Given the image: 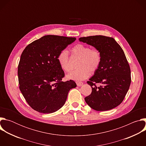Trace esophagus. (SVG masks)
I'll return each mask as SVG.
<instances>
[{
	"label": "esophagus",
	"mask_w": 146,
	"mask_h": 146,
	"mask_svg": "<svg viewBox=\"0 0 146 146\" xmlns=\"http://www.w3.org/2000/svg\"><path fill=\"white\" fill-rule=\"evenodd\" d=\"M76 84L78 87H81V86H82L83 82L81 81H76Z\"/></svg>",
	"instance_id": "obj_1"
}]
</instances>
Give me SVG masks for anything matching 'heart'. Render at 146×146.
Returning <instances> with one entry per match:
<instances>
[{
	"label": "heart",
	"instance_id": "1",
	"mask_svg": "<svg viewBox=\"0 0 146 146\" xmlns=\"http://www.w3.org/2000/svg\"><path fill=\"white\" fill-rule=\"evenodd\" d=\"M73 57L79 58L77 66L79 68L67 75V78L73 80H83L88 78L91 72L94 73L99 68L101 62V54L96 48H90L88 46L78 44L71 50ZM57 61L61 68L68 72L71 69V62L68 52L63 50L59 53Z\"/></svg>",
	"mask_w": 146,
	"mask_h": 146
}]
</instances>
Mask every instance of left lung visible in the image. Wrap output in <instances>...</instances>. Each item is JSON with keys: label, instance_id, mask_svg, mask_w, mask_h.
Masks as SVG:
<instances>
[{"label": "left lung", "instance_id": "obj_1", "mask_svg": "<svg viewBox=\"0 0 146 146\" xmlns=\"http://www.w3.org/2000/svg\"><path fill=\"white\" fill-rule=\"evenodd\" d=\"M80 41L94 47L101 54V62L87 81L92 88L85 101L92 109L107 111L122 103L130 87L131 69L121 46L113 38L102 35L83 37ZM101 86L97 87L95 84Z\"/></svg>", "mask_w": 146, "mask_h": 146}]
</instances>
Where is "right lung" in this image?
Here are the masks:
<instances>
[{
  "label": "right lung",
  "mask_w": 146,
  "mask_h": 146,
  "mask_svg": "<svg viewBox=\"0 0 146 146\" xmlns=\"http://www.w3.org/2000/svg\"><path fill=\"white\" fill-rule=\"evenodd\" d=\"M76 37L46 35L28 45L21 55L18 66L19 90L29 105L44 114L55 112L66 100L73 80L62 81L65 76L57 56L73 43Z\"/></svg>",
  "instance_id": "obj_1"
}]
</instances>
